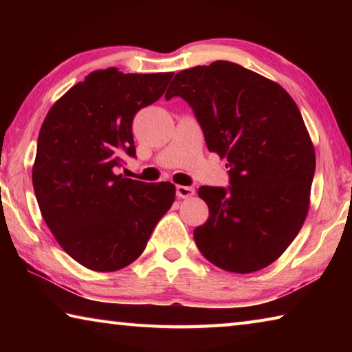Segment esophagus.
<instances>
[{
	"label": "esophagus",
	"mask_w": 352,
	"mask_h": 352,
	"mask_svg": "<svg viewBox=\"0 0 352 352\" xmlns=\"http://www.w3.org/2000/svg\"><path fill=\"white\" fill-rule=\"evenodd\" d=\"M175 190H177L178 199H189L194 195V188H190V186H182V184H178Z\"/></svg>",
	"instance_id": "34e87169"
}]
</instances>
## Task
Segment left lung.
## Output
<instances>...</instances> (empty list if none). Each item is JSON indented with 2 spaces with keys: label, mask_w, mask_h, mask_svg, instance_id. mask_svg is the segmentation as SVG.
I'll return each instance as SVG.
<instances>
[{
  "label": "left lung",
  "mask_w": 352,
  "mask_h": 352,
  "mask_svg": "<svg viewBox=\"0 0 352 352\" xmlns=\"http://www.w3.org/2000/svg\"><path fill=\"white\" fill-rule=\"evenodd\" d=\"M183 98L208 151L226 157L230 186H201L210 217L194 230L200 253L220 269L270 265L300 233L309 211L315 151L295 100L276 82L237 63L180 71L166 99Z\"/></svg>",
  "instance_id": "left-lung-1"
}]
</instances>
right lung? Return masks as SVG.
Here are the masks:
<instances>
[{
    "mask_svg": "<svg viewBox=\"0 0 352 352\" xmlns=\"http://www.w3.org/2000/svg\"><path fill=\"white\" fill-rule=\"evenodd\" d=\"M172 76L93 71L45 118L34 192L58 245L87 269L115 272L132 264L174 204L172 183L116 174L124 153L136 157L135 115L163 96Z\"/></svg>",
    "mask_w": 352,
    "mask_h": 352,
    "instance_id": "1",
    "label": "right lung"
}]
</instances>
